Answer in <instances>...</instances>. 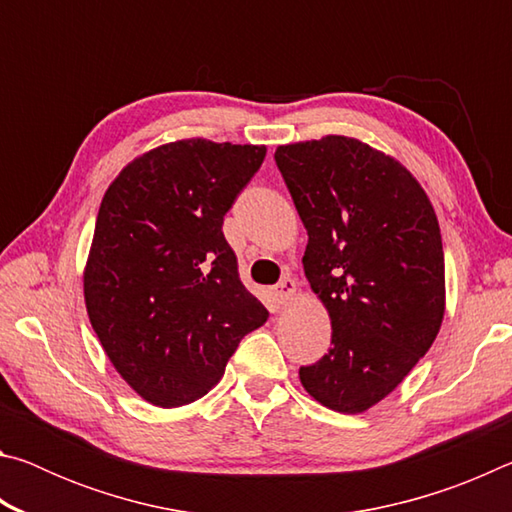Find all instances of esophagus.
<instances>
[{
  "label": "esophagus",
  "mask_w": 512,
  "mask_h": 512,
  "mask_svg": "<svg viewBox=\"0 0 512 512\" xmlns=\"http://www.w3.org/2000/svg\"><path fill=\"white\" fill-rule=\"evenodd\" d=\"M293 293H296V280H293V277H289V275L282 277V280L273 287V298H275L277 305H284V302L291 300Z\"/></svg>",
  "instance_id": "34e87169"
}]
</instances>
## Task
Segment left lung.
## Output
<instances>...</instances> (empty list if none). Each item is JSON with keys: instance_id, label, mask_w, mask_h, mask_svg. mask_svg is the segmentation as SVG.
Instances as JSON below:
<instances>
[{"instance_id": "obj_1", "label": "left lung", "mask_w": 512, "mask_h": 512, "mask_svg": "<svg viewBox=\"0 0 512 512\" xmlns=\"http://www.w3.org/2000/svg\"><path fill=\"white\" fill-rule=\"evenodd\" d=\"M275 164L309 235L305 275L332 318V348L300 381L327 409L361 413L395 391L443 323L438 219L400 162L352 137L277 146Z\"/></svg>"}]
</instances>
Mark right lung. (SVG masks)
<instances>
[{
	"mask_svg": "<svg viewBox=\"0 0 512 512\" xmlns=\"http://www.w3.org/2000/svg\"><path fill=\"white\" fill-rule=\"evenodd\" d=\"M264 155L253 144L171 142L128 164L103 196L85 307L112 366L146 402L203 397L266 323L221 230Z\"/></svg>",
	"mask_w": 512,
	"mask_h": 512,
	"instance_id": "add662e5",
	"label": "right lung"
}]
</instances>
